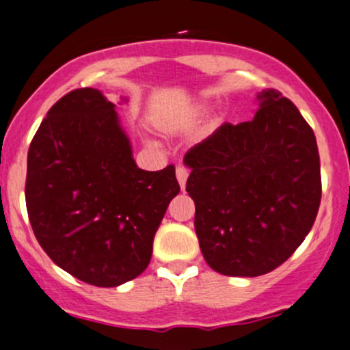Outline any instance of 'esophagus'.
I'll use <instances>...</instances> for the list:
<instances>
[{
	"label": "esophagus",
	"instance_id": "obj_1",
	"mask_svg": "<svg viewBox=\"0 0 350 350\" xmlns=\"http://www.w3.org/2000/svg\"><path fill=\"white\" fill-rule=\"evenodd\" d=\"M188 176H189V172L185 165H178V167H176V178H178L179 186H181L183 191H185V188H186V179H188Z\"/></svg>",
	"mask_w": 350,
	"mask_h": 350
}]
</instances>
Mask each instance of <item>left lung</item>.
Segmentation results:
<instances>
[{"instance_id":"left-lung-1","label":"left lung","mask_w":350,"mask_h":350,"mask_svg":"<svg viewBox=\"0 0 350 350\" xmlns=\"http://www.w3.org/2000/svg\"><path fill=\"white\" fill-rule=\"evenodd\" d=\"M258 100L253 120L224 123L185 155L200 250L210 269L229 277L282 265L320 208L313 130L279 90H263Z\"/></svg>"}]
</instances>
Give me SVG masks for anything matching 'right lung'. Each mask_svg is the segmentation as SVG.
Masks as SVG:
<instances>
[{
    "label": "right lung",
    "mask_w": 350,
    "mask_h": 350,
    "mask_svg": "<svg viewBox=\"0 0 350 350\" xmlns=\"http://www.w3.org/2000/svg\"><path fill=\"white\" fill-rule=\"evenodd\" d=\"M179 189L174 165L138 167L116 106L90 87L47 111L27 155L33 234L59 269L90 286H121L147 269Z\"/></svg>",
    "instance_id": "add662e5"
}]
</instances>
